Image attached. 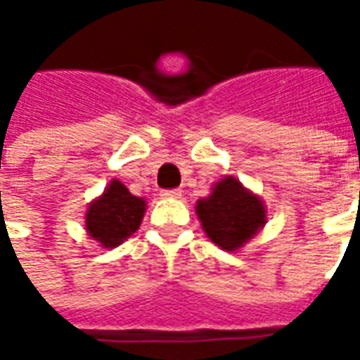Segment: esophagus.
Segmentation results:
<instances>
[{"label": "esophagus", "mask_w": 360, "mask_h": 360, "mask_svg": "<svg viewBox=\"0 0 360 360\" xmlns=\"http://www.w3.org/2000/svg\"><path fill=\"white\" fill-rule=\"evenodd\" d=\"M162 196H165V198H179L181 191L179 188H165V191H162Z\"/></svg>", "instance_id": "1"}]
</instances>
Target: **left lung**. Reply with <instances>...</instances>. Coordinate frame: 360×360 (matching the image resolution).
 <instances>
[{
    "label": "left lung",
    "mask_w": 360,
    "mask_h": 360,
    "mask_svg": "<svg viewBox=\"0 0 360 360\" xmlns=\"http://www.w3.org/2000/svg\"><path fill=\"white\" fill-rule=\"evenodd\" d=\"M206 235L224 250H237L266 224L264 204L233 177H226L208 198L196 202Z\"/></svg>",
    "instance_id": "left-lung-1"
}]
</instances>
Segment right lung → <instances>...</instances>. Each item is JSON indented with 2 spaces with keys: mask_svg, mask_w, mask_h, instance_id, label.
<instances>
[{
  "mask_svg": "<svg viewBox=\"0 0 360 360\" xmlns=\"http://www.w3.org/2000/svg\"><path fill=\"white\" fill-rule=\"evenodd\" d=\"M146 202L129 193V188L111 181L103 195L89 206L86 229L94 241L105 249H113L139 229Z\"/></svg>",
  "mask_w": 360,
  "mask_h": 360,
  "instance_id": "add662e5",
  "label": "right lung"
}]
</instances>
